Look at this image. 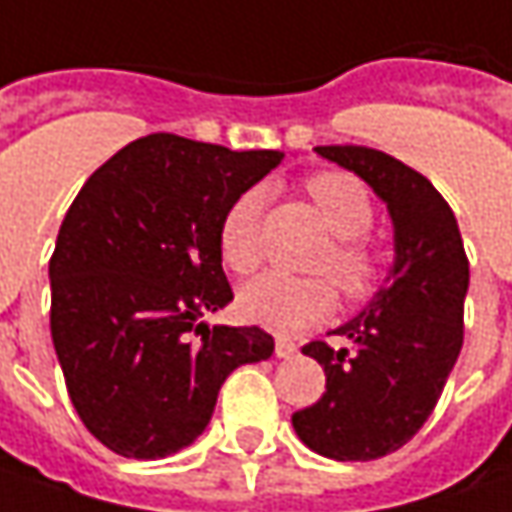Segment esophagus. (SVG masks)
<instances>
[{
	"mask_svg": "<svg viewBox=\"0 0 512 512\" xmlns=\"http://www.w3.org/2000/svg\"><path fill=\"white\" fill-rule=\"evenodd\" d=\"M275 353H278L281 359H289V356L298 353V347L292 345V342H286V339H278V342H275Z\"/></svg>",
	"mask_w": 512,
	"mask_h": 512,
	"instance_id": "1",
	"label": "esophagus"
}]
</instances>
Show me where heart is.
Returning a JSON list of instances; mask_svg holds the SVG:
<instances>
[{
  "mask_svg": "<svg viewBox=\"0 0 512 512\" xmlns=\"http://www.w3.org/2000/svg\"><path fill=\"white\" fill-rule=\"evenodd\" d=\"M324 226L336 237L321 269L330 272L347 301H365L379 286L382 260L365 237L374 226V202L365 185L342 170H321L304 182ZM266 208V191L249 188L226 208L220 220V257L231 272L249 275L263 257L260 223ZM336 307V289L327 278H295L286 272H266L240 289V310L255 324L295 336L330 316Z\"/></svg>",
  "mask_w": 512,
  "mask_h": 512,
  "instance_id": "b5f03b06",
  "label": "heart"
}]
</instances>
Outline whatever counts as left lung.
I'll return each mask as SVG.
<instances>
[{
	"label": "left lung",
	"mask_w": 512,
	"mask_h": 512,
	"mask_svg": "<svg viewBox=\"0 0 512 512\" xmlns=\"http://www.w3.org/2000/svg\"><path fill=\"white\" fill-rule=\"evenodd\" d=\"M316 153L362 176L388 202L397 257L374 301L333 330L345 347H301L324 368L327 391L295 411L292 426L324 458L376 461L423 429L458 362L469 260L449 202L423 173L359 144Z\"/></svg>",
	"instance_id": "left-lung-1"
}]
</instances>
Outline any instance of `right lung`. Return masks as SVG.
I'll use <instances>...</instances> for the list:
<instances>
[{
    "instance_id": "add662e5",
    "label": "right lung",
    "mask_w": 512,
    "mask_h": 512,
    "mask_svg": "<svg viewBox=\"0 0 512 512\" xmlns=\"http://www.w3.org/2000/svg\"><path fill=\"white\" fill-rule=\"evenodd\" d=\"M278 162V150L153 133L75 196L48 260L51 339L77 417L115 455L156 461L191 446L226 376L272 356L266 330L202 316L234 298L220 220Z\"/></svg>"
}]
</instances>
